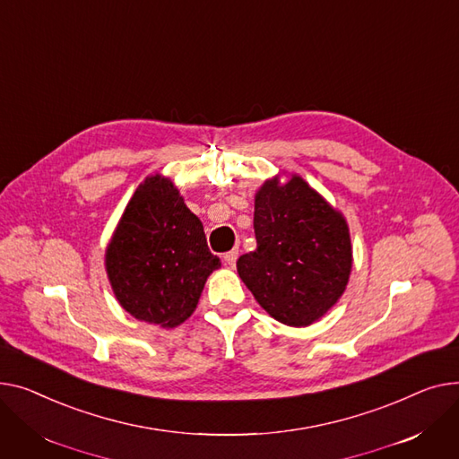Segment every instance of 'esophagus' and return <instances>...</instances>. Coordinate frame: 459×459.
I'll list each match as a JSON object with an SVG mask.
<instances>
[{"mask_svg": "<svg viewBox=\"0 0 459 459\" xmlns=\"http://www.w3.org/2000/svg\"><path fill=\"white\" fill-rule=\"evenodd\" d=\"M237 257H238V248H233V250H230V252L224 254V263L230 264V266H235Z\"/></svg>", "mask_w": 459, "mask_h": 459, "instance_id": "esophagus-1", "label": "esophagus"}]
</instances>
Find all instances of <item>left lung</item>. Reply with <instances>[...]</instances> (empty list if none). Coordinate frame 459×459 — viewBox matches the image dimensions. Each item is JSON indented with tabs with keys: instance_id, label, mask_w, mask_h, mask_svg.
<instances>
[{
	"instance_id": "left-lung-1",
	"label": "left lung",
	"mask_w": 459,
	"mask_h": 459,
	"mask_svg": "<svg viewBox=\"0 0 459 459\" xmlns=\"http://www.w3.org/2000/svg\"><path fill=\"white\" fill-rule=\"evenodd\" d=\"M257 248L237 273L259 306L287 326H309L335 306L352 271L342 214L300 178L268 179L255 193Z\"/></svg>"
}]
</instances>
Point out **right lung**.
<instances>
[{"instance_id":"right-lung-1","label":"right lung","mask_w":459,"mask_h":459,"mask_svg":"<svg viewBox=\"0 0 459 459\" xmlns=\"http://www.w3.org/2000/svg\"><path fill=\"white\" fill-rule=\"evenodd\" d=\"M221 259L204 226L169 178L139 185L105 250V268L120 306L148 325L176 328L198 306Z\"/></svg>"}]
</instances>
